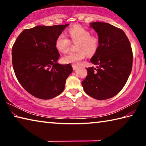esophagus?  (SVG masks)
Segmentation results:
<instances>
[{"label": "esophagus", "mask_w": 146, "mask_h": 146, "mask_svg": "<svg viewBox=\"0 0 146 146\" xmlns=\"http://www.w3.org/2000/svg\"><path fill=\"white\" fill-rule=\"evenodd\" d=\"M72 67H73V70H76V68H77L78 66H76V65H75V64H72Z\"/></svg>", "instance_id": "esophagus-1"}]
</instances>
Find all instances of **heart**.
Returning a JSON list of instances; mask_svg holds the SVG:
<instances>
[{"mask_svg":"<svg viewBox=\"0 0 146 146\" xmlns=\"http://www.w3.org/2000/svg\"><path fill=\"white\" fill-rule=\"evenodd\" d=\"M68 36L73 42H78L75 53H70L62 58L64 64L78 65L86 55L93 56L100 46V39L95 35L80 25H74L68 29ZM70 40L64 33L57 36L55 40V48L60 53H66L69 50Z\"/></svg>","mask_w":146,"mask_h":146,"instance_id":"obj_1","label":"heart"}]
</instances>
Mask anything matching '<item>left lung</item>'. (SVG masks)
<instances>
[{"label":"left lung","instance_id":"left-lung-1","mask_svg":"<svg viewBox=\"0 0 146 146\" xmlns=\"http://www.w3.org/2000/svg\"><path fill=\"white\" fill-rule=\"evenodd\" d=\"M91 27L98 33L100 46L91 59L97 68H88L82 82L85 92L97 100L114 97L122 90L131 72L133 51L124 32L108 23L95 22Z\"/></svg>","mask_w":146,"mask_h":146}]
</instances>
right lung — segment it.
<instances>
[{"instance_id":"right-lung-1","label":"right lung","mask_w":146,"mask_h":146,"mask_svg":"<svg viewBox=\"0 0 146 146\" xmlns=\"http://www.w3.org/2000/svg\"><path fill=\"white\" fill-rule=\"evenodd\" d=\"M68 25L26 29L12 47V64L17 80L36 98L48 100L60 95L73 71L70 64L56 62L60 54L55 40Z\"/></svg>"}]
</instances>
